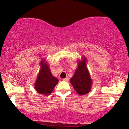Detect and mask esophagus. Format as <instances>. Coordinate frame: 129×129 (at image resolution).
Listing matches in <instances>:
<instances>
[{"label": "esophagus", "instance_id": "esophagus-1", "mask_svg": "<svg viewBox=\"0 0 129 129\" xmlns=\"http://www.w3.org/2000/svg\"><path fill=\"white\" fill-rule=\"evenodd\" d=\"M62 80L63 81H68L69 78H68V77H66L65 78H63Z\"/></svg>", "mask_w": 129, "mask_h": 129}]
</instances>
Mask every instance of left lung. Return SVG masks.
Returning a JSON list of instances; mask_svg holds the SVG:
<instances>
[{"mask_svg": "<svg viewBox=\"0 0 129 129\" xmlns=\"http://www.w3.org/2000/svg\"><path fill=\"white\" fill-rule=\"evenodd\" d=\"M77 65L70 82L78 94H86L90 91L92 85V80L86 65V58L83 57L81 60L78 61Z\"/></svg>", "mask_w": 129, "mask_h": 129, "instance_id": "left-lung-1", "label": "left lung"}]
</instances>
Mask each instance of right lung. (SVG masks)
I'll list each match as a JSON object with an SVG mask.
<instances>
[{
	"instance_id": "1",
	"label": "right lung",
	"mask_w": 129,
	"mask_h": 129,
	"mask_svg": "<svg viewBox=\"0 0 129 129\" xmlns=\"http://www.w3.org/2000/svg\"><path fill=\"white\" fill-rule=\"evenodd\" d=\"M39 65L40 71L34 84L35 89L39 94L48 95L53 91L58 80L52 75L45 58L41 60Z\"/></svg>"
}]
</instances>
